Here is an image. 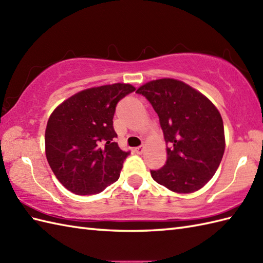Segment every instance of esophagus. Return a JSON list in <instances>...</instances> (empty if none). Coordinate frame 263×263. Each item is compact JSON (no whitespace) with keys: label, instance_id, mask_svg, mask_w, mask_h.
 <instances>
[{"label":"esophagus","instance_id":"esophagus-1","mask_svg":"<svg viewBox=\"0 0 263 263\" xmlns=\"http://www.w3.org/2000/svg\"><path fill=\"white\" fill-rule=\"evenodd\" d=\"M135 150H136V153H137V154H139V155H141V154H142V153L144 152V147H143V146H140V147H137V148H136Z\"/></svg>","mask_w":263,"mask_h":263}]
</instances>
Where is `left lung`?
<instances>
[{
    "mask_svg": "<svg viewBox=\"0 0 263 263\" xmlns=\"http://www.w3.org/2000/svg\"><path fill=\"white\" fill-rule=\"evenodd\" d=\"M136 92L153 105L170 146L166 164L150 171L154 180L176 193H193L203 187L225 152L219 110L197 89L171 78L149 81Z\"/></svg>",
    "mask_w": 263,
    "mask_h": 263,
    "instance_id": "8db88e82",
    "label": "left lung"
}]
</instances>
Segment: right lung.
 <instances>
[{"mask_svg":"<svg viewBox=\"0 0 263 263\" xmlns=\"http://www.w3.org/2000/svg\"><path fill=\"white\" fill-rule=\"evenodd\" d=\"M136 88L113 83L85 89L60 104L49 116L45 154L61 184L78 195L96 194L116 182L130 153L114 141L116 104Z\"/></svg>","mask_w":263,"mask_h":263,"instance_id":"obj_1","label":"right lung"}]
</instances>
